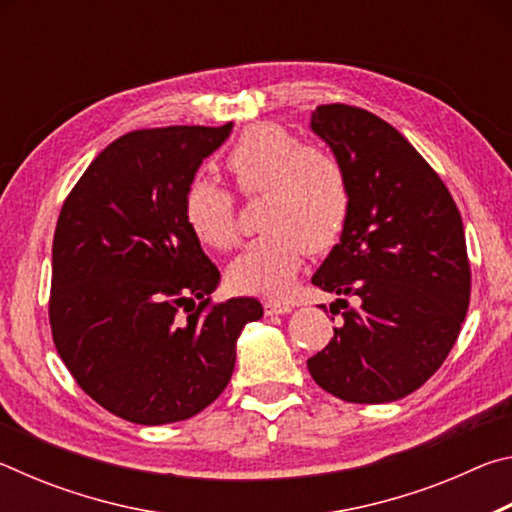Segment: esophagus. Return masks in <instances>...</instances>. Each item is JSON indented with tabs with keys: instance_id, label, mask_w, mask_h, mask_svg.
<instances>
[{
	"instance_id": "obj_1",
	"label": "esophagus",
	"mask_w": 512,
	"mask_h": 512,
	"mask_svg": "<svg viewBox=\"0 0 512 512\" xmlns=\"http://www.w3.org/2000/svg\"><path fill=\"white\" fill-rule=\"evenodd\" d=\"M291 305L289 302H275V300H268L264 302V311L266 316H284V314H291Z\"/></svg>"
}]
</instances>
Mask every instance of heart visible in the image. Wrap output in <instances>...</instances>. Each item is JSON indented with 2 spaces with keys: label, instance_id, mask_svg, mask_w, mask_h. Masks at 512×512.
Segmentation results:
<instances>
[{
  "label": "heart",
  "instance_id": "b5f03b06",
  "mask_svg": "<svg viewBox=\"0 0 512 512\" xmlns=\"http://www.w3.org/2000/svg\"><path fill=\"white\" fill-rule=\"evenodd\" d=\"M225 169L241 194L264 196L259 219L268 230L232 259V289L287 296L307 250L325 253L348 221L350 189L341 162L318 146H300L298 137L280 126L257 124L232 144ZM183 216L205 246L225 250L237 241L235 198L210 178L189 180Z\"/></svg>",
  "mask_w": 512,
  "mask_h": 512
}]
</instances>
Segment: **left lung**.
<instances>
[{
    "label": "left lung",
    "mask_w": 512,
    "mask_h": 512,
    "mask_svg": "<svg viewBox=\"0 0 512 512\" xmlns=\"http://www.w3.org/2000/svg\"><path fill=\"white\" fill-rule=\"evenodd\" d=\"M311 131L341 162L350 212L311 277L339 296L329 311L343 305V323L307 368L339 400H402L443 366L461 334L472 284L461 212L427 160L372 112L318 106Z\"/></svg>",
    "instance_id": "obj_1"
}]
</instances>
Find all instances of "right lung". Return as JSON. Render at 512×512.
Instances as JSON below:
<instances>
[{
	"label": "right lung",
	"mask_w": 512,
	"mask_h": 512,
	"mask_svg": "<svg viewBox=\"0 0 512 512\" xmlns=\"http://www.w3.org/2000/svg\"><path fill=\"white\" fill-rule=\"evenodd\" d=\"M230 131L121 135L60 210L49 298L56 350L76 384L128 422L169 424L210 406L235 370L241 329L264 314L255 298L210 305L221 273L183 216L185 187Z\"/></svg>",
	"instance_id": "add662e5"
}]
</instances>
